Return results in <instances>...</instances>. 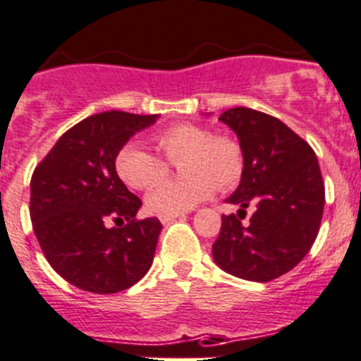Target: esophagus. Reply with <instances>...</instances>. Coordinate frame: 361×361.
Instances as JSON below:
<instances>
[{"label": "esophagus", "mask_w": 361, "mask_h": 361, "mask_svg": "<svg viewBox=\"0 0 361 361\" xmlns=\"http://www.w3.org/2000/svg\"><path fill=\"white\" fill-rule=\"evenodd\" d=\"M180 214H159V220L163 221V224H170L171 220H175V218H178Z\"/></svg>", "instance_id": "34e87169"}]
</instances>
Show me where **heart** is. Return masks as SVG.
I'll return each instance as SVG.
<instances>
[{"mask_svg":"<svg viewBox=\"0 0 361 361\" xmlns=\"http://www.w3.org/2000/svg\"><path fill=\"white\" fill-rule=\"evenodd\" d=\"M154 143L170 163H178L184 178L164 180L148 193L155 214H180L206 202L218 188L234 186L243 173V152L227 134H211L195 123H177L154 134ZM118 177L134 190H148L168 173V163L137 143H125L114 157Z\"/></svg>","mask_w":361,"mask_h":361,"instance_id":"obj_1","label":"heart"}]
</instances>
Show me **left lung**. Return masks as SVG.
I'll return each mask as SVG.
<instances>
[{"mask_svg":"<svg viewBox=\"0 0 361 361\" xmlns=\"http://www.w3.org/2000/svg\"><path fill=\"white\" fill-rule=\"evenodd\" d=\"M220 121L240 140L243 173L227 198L240 211L221 214L213 259L231 276L267 283L299 264L319 234L326 202L319 161L313 148L274 116L234 107ZM250 203L257 211L243 226Z\"/></svg>","mask_w":361,"mask_h":361,"instance_id":"1","label":"left lung"}]
</instances>
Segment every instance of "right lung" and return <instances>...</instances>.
Returning <instances> with one entry per match:
<instances>
[{"label":"right lung","mask_w":361,"mask_h":361,"mask_svg":"<svg viewBox=\"0 0 361 361\" xmlns=\"http://www.w3.org/2000/svg\"><path fill=\"white\" fill-rule=\"evenodd\" d=\"M157 114H92L59 137L32 175L30 218L51 269L77 288H130L154 261L161 221L137 220L140 197L127 190L114 157Z\"/></svg>","instance_id":"obj_1"}]
</instances>
